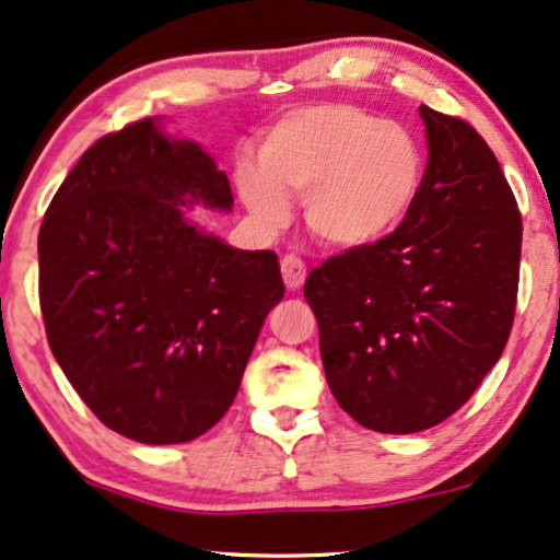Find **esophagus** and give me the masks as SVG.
Segmentation results:
<instances>
[{
    "label": "esophagus",
    "instance_id": "34e87169",
    "mask_svg": "<svg viewBox=\"0 0 560 560\" xmlns=\"http://www.w3.org/2000/svg\"><path fill=\"white\" fill-rule=\"evenodd\" d=\"M281 273H283V283H287V289L296 291L302 289V283L306 279V266L296 254H287L281 258Z\"/></svg>",
    "mask_w": 560,
    "mask_h": 560
}]
</instances>
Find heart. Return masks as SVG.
<instances>
[{"mask_svg":"<svg viewBox=\"0 0 560 560\" xmlns=\"http://www.w3.org/2000/svg\"><path fill=\"white\" fill-rule=\"evenodd\" d=\"M264 170L243 167L241 198L266 228L289 218L283 195L304 198L310 231L335 248L388 238L419 202L427 156L406 126L352 104L306 106L273 126Z\"/></svg>","mask_w":560,"mask_h":560,"instance_id":"obj_1","label":"heart"}]
</instances>
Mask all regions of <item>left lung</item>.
<instances>
[{"mask_svg": "<svg viewBox=\"0 0 560 560\" xmlns=\"http://www.w3.org/2000/svg\"><path fill=\"white\" fill-rule=\"evenodd\" d=\"M421 198L388 238L312 269L329 390L360 427L413 434L467 404L515 319L523 220L492 149L459 116L421 106Z\"/></svg>", "mask_w": 560, "mask_h": 560, "instance_id": "8db88e82", "label": "left lung"}]
</instances>
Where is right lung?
Listing matches in <instances>:
<instances>
[{
	"instance_id": "right-lung-1",
	"label": "right lung",
	"mask_w": 560,
	"mask_h": 560,
	"mask_svg": "<svg viewBox=\"0 0 560 560\" xmlns=\"http://www.w3.org/2000/svg\"><path fill=\"white\" fill-rule=\"evenodd\" d=\"M195 202L231 210L225 172L141 119L85 149L37 235L52 355L96 419L141 444L223 419L283 299L277 254L205 235L183 212Z\"/></svg>"
}]
</instances>
